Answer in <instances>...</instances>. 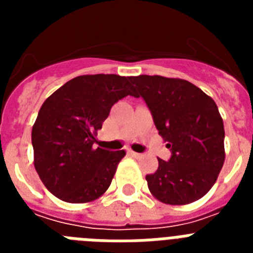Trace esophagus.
<instances>
[{"instance_id":"34e87169","label":"esophagus","mask_w":253,"mask_h":253,"mask_svg":"<svg viewBox=\"0 0 253 253\" xmlns=\"http://www.w3.org/2000/svg\"><path fill=\"white\" fill-rule=\"evenodd\" d=\"M129 153H130L131 156H133V157H135V158H140V157H142V153H138V152L129 151Z\"/></svg>"}]
</instances>
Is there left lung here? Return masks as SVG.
<instances>
[{
	"label": "left lung",
	"mask_w": 253,
	"mask_h": 253,
	"mask_svg": "<svg viewBox=\"0 0 253 253\" xmlns=\"http://www.w3.org/2000/svg\"><path fill=\"white\" fill-rule=\"evenodd\" d=\"M135 97L142 96L158 134L171 148L169 161L146 176L154 198L169 205L202 199L215 184L225 160L224 125L214 100L181 78L140 75L130 77Z\"/></svg>",
	"instance_id": "1"
}]
</instances>
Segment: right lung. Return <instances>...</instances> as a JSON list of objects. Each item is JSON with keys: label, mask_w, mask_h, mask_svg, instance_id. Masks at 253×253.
Here are the masks:
<instances>
[{"label": "right lung", "mask_w": 253, "mask_h": 253, "mask_svg": "<svg viewBox=\"0 0 253 253\" xmlns=\"http://www.w3.org/2000/svg\"><path fill=\"white\" fill-rule=\"evenodd\" d=\"M130 77L84 75L72 78L40 107L31 130L34 166L44 186L72 204L105 194L125 151L93 148L110 109L134 96Z\"/></svg>", "instance_id": "1"}]
</instances>
